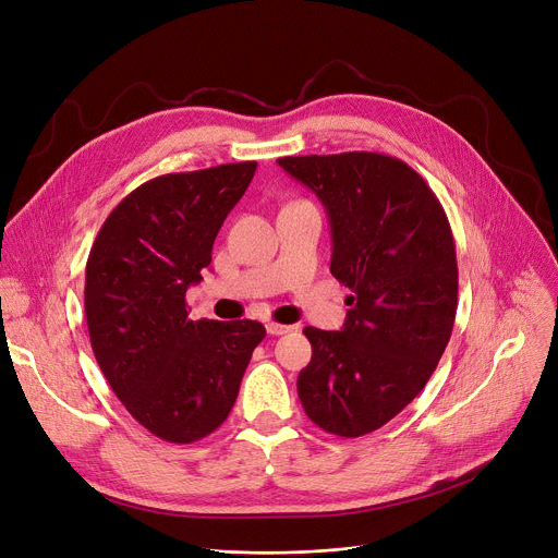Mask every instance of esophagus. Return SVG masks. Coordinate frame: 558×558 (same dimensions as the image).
I'll return each instance as SVG.
<instances>
[{
	"instance_id": "34e87169",
	"label": "esophagus",
	"mask_w": 558,
	"mask_h": 558,
	"mask_svg": "<svg viewBox=\"0 0 558 558\" xmlns=\"http://www.w3.org/2000/svg\"><path fill=\"white\" fill-rule=\"evenodd\" d=\"M293 327L289 325H278V323H267V333L271 336H282V333H289Z\"/></svg>"
}]
</instances>
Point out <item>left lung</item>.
<instances>
[{
	"label": "left lung",
	"instance_id": "left-lung-1",
	"mask_svg": "<svg viewBox=\"0 0 558 558\" xmlns=\"http://www.w3.org/2000/svg\"><path fill=\"white\" fill-rule=\"evenodd\" d=\"M331 225V276L353 291L340 331L305 327L298 376L305 414L325 432L369 434L421 393L449 342L459 267L438 197L398 158L369 150L280 158Z\"/></svg>",
	"mask_w": 558,
	"mask_h": 558
}]
</instances>
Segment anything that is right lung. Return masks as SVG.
Instances as JSON below:
<instances>
[{
    "label": "right lung",
    "mask_w": 558,
    "mask_h": 558,
    "mask_svg": "<svg viewBox=\"0 0 558 558\" xmlns=\"http://www.w3.org/2000/svg\"><path fill=\"white\" fill-rule=\"evenodd\" d=\"M258 162L167 173L131 191L99 229L84 310L95 361L129 414L169 442H195L229 416L256 320H191L186 289Z\"/></svg>",
    "instance_id": "obj_1"
}]
</instances>
